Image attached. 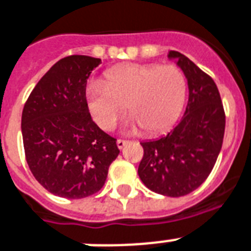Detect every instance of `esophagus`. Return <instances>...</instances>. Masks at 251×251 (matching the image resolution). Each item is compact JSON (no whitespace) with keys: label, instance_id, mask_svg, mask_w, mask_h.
<instances>
[{"label":"esophagus","instance_id":"esophagus-1","mask_svg":"<svg viewBox=\"0 0 251 251\" xmlns=\"http://www.w3.org/2000/svg\"><path fill=\"white\" fill-rule=\"evenodd\" d=\"M117 148H119V150H122V148H124V147L126 146V144H127V142H126V140H121V139H119L117 140Z\"/></svg>","mask_w":251,"mask_h":251}]
</instances>
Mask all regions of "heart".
Wrapping results in <instances>:
<instances>
[{
	"label": "heart",
	"mask_w": 251,
	"mask_h": 251,
	"mask_svg": "<svg viewBox=\"0 0 251 251\" xmlns=\"http://www.w3.org/2000/svg\"><path fill=\"white\" fill-rule=\"evenodd\" d=\"M185 98V78L174 66L130 64L111 69L105 82L91 81L86 87L87 107L93 119L109 130L125 112L132 113L126 127H144L150 134L168 130L178 120Z\"/></svg>",
	"instance_id": "b5f03b06"
}]
</instances>
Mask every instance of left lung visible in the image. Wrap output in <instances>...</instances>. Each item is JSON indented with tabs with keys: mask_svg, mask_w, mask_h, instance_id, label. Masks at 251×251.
<instances>
[{
	"mask_svg": "<svg viewBox=\"0 0 251 251\" xmlns=\"http://www.w3.org/2000/svg\"><path fill=\"white\" fill-rule=\"evenodd\" d=\"M168 58L184 73L188 103L166 135L140 143L144 154L138 174L151 191L180 197L199 188L213 170L222 150L226 116L213 78L180 52L169 51Z\"/></svg>",
	"mask_w": 251,
	"mask_h": 251,
	"instance_id": "obj_1",
	"label": "left lung"
}]
</instances>
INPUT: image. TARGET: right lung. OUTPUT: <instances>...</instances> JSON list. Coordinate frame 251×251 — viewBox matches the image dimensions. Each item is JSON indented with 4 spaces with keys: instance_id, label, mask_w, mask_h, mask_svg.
Wrapping results in <instances>:
<instances>
[{
    "instance_id": "right-lung-1",
    "label": "right lung",
    "mask_w": 251,
    "mask_h": 251,
    "mask_svg": "<svg viewBox=\"0 0 251 251\" xmlns=\"http://www.w3.org/2000/svg\"><path fill=\"white\" fill-rule=\"evenodd\" d=\"M100 59L71 55L56 62L30 93L22 115L25 158L44 188L83 199L104 185L119 156L116 139L91 120L86 82Z\"/></svg>"
}]
</instances>
